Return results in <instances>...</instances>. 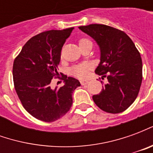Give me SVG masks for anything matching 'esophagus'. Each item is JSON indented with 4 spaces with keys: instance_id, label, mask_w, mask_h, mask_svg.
Returning <instances> with one entry per match:
<instances>
[{
    "instance_id": "34e87169",
    "label": "esophagus",
    "mask_w": 153,
    "mask_h": 153,
    "mask_svg": "<svg viewBox=\"0 0 153 153\" xmlns=\"http://www.w3.org/2000/svg\"><path fill=\"white\" fill-rule=\"evenodd\" d=\"M80 83H81V84H82V85H86V84H88V79L81 80V81H80Z\"/></svg>"
}]
</instances>
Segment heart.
Segmentation results:
<instances>
[{
    "mask_svg": "<svg viewBox=\"0 0 153 153\" xmlns=\"http://www.w3.org/2000/svg\"><path fill=\"white\" fill-rule=\"evenodd\" d=\"M90 42L89 40H88L86 38H81L79 41V45L82 46L83 44L87 43ZM92 68V65L91 64L89 63H83L80 64V65H75L72 68L71 70V73L73 74L77 78H79V79H83L85 78L88 75V71Z\"/></svg>",
    "mask_w": 153,
    "mask_h": 153,
    "instance_id": "1",
    "label": "heart"
}]
</instances>
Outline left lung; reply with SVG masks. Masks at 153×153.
Masks as SVG:
<instances>
[{
	"instance_id": "1",
	"label": "left lung",
	"mask_w": 153,
	"mask_h": 153,
	"mask_svg": "<svg viewBox=\"0 0 153 153\" xmlns=\"http://www.w3.org/2000/svg\"><path fill=\"white\" fill-rule=\"evenodd\" d=\"M79 28L99 46L101 58L95 73L108 80L101 93L93 96L94 102L106 112H123L134 102L141 87L143 64L139 51L131 38L117 28L97 24Z\"/></svg>"
}]
</instances>
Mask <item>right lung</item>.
Wrapping results in <instances>:
<instances>
[{"label": "right lung", "instance_id": "add662e5", "mask_svg": "<svg viewBox=\"0 0 153 153\" xmlns=\"http://www.w3.org/2000/svg\"><path fill=\"white\" fill-rule=\"evenodd\" d=\"M74 28L42 32L30 38L13 65L15 91L25 109L38 120L53 122L61 118L73 103L72 94L79 81L62 74L63 86L52 89L64 43ZM61 74V73H60Z\"/></svg>", "mask_w": 153, "mask_h": 153}]
</instances>
